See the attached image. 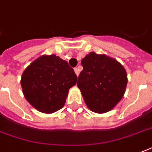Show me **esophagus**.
<instances>
[{
  "mask_svg": "<svg viewBox=\"0 0 152 152\" xmlns=\"http://www.w3.org/2000/svg\"><path fill=\"white\" fill-rule=\"evenodd\" d=\"M74 71L76 72V76H79V75H80V69H79V68H75V69H74Z\"/></svg>",
  "mask_w": 152,
  "mask_h": 152,
  "instance_id": "1",
  "label": "esophagus"
}]
</instances>
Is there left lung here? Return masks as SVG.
Instances as JSON below:
<instances>
[{"mask_svg":"<svg viewBox=\"0 0 152 152\" xmlns=\"http://www.w3.org/2000/svg\"><path fill=\"white\" fill-rule=\"evenodd\" d=\"M77 86L86 105L95 113H106L123 98L128 83L125 68L112 57L89 53L81 61Z\"/></svg>","mask_w":152,"mask_h":152,"instance_id":"left-lung-1","label":"left lung"}]
</instances>
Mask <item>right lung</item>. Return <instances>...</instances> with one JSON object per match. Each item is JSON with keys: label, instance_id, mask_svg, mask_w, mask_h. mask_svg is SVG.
Wrapping results in <instances>:
<instances>
[{"label": "right lung", "instance_id": "1", "mask_svg": "<svg viewBox=\"0 0 152 152\" xmlns=\"http://www.w3.org/2000/svg\"><path fill=\"white\" fill-rule=\"evenodd\" d=\"M77 76L68 62L55 54L42 55L27 67L20 83L27 102L39 112L54 113L64 106Z\"/></svg>", "mask_w": 152, "mask_h": 152}]
</instances>
